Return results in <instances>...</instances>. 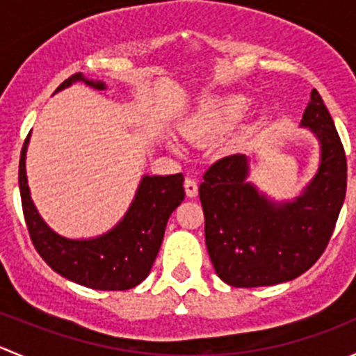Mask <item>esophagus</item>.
<instances>
[{
  "label": "esophagus",
  "instance_id": "obj_1",
  "mask_svg": "<svg viewBox=\"0 0 356 356\" xmlns=\"http://www.w3.org/2000/svg\"><path fill=\"white\" fill-rule=\"evenodd\" d=\"M184 189H186V195H188L189 198H195V196L198 195V182L191 177H186Z\"/></svg>",
  "mask_w": 356,
  "mask_h": 356
}]
</instances>
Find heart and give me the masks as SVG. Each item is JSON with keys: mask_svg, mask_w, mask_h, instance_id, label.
I'll return each instance as SVG.
<instances>
[{"mask_svg": "<svg viewBox=\"0 0 356 356\" xmlns=\"http://www.w3.org/2000/svg\"><path fill=\"white\" fill-rule=\"evenodd\" d=\"M248 103L239 96L231 98L211 99L204 103L201 108L184 124V134L189 141L208 143L218 136L225 134L234 129L245 118ZM174 152H179V146L174 141H168Z\"/></svg>", "mask_w": 356, "mask_h": 356, "instance_id": "obj_1", "label": "heart"}]
</instances>
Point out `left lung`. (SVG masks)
<instances>
[{
    "label": "left lung",
    "instance_id": "8db88e82",
    "mask_svg": "<svg viewBox=\"0 0 356 356\" xmlns=\"http://www.w3.org/2000/svg\"><path fill=\"white\" fill-rule=\"evenodd\" d=\"M301 127L317 138L321 163L294 200L275 201L248 182L246 155L225 156L204 172V243L225 284L258 288L293 281L321 258L331 239L346 195V156L317 89Z\"/></svg>",
    "mask_w": 356,
    "mask_h": 356
}]
</instances>
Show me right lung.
<instances>
[{
	"instance_id": "add662e5",
	"label": "right lung",
	"mask_w": 356,
	"mask_h": 356,
	"mask_svg": "<svg viewBox=\"0 0 356 356\" xmlns=\"http://www.w3.org/2000/svg\"><path fill=\"white\" fill-rule=\"evenodd\" d=\"M79 81L98 91L106 89L105 82L75 74L60 84L56 92ZM29 138L31 134L20 153V198L32 245L42 260L62 277L91 289L125 291L141 284L163 241L168 217L186 196L184 175H143L131 207L113 229L98 238L68 239L42 220L31 198L25 174Z\"/></svg>"
}]
</instances>
